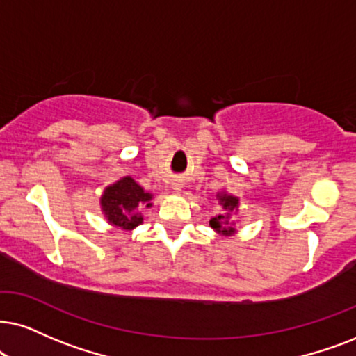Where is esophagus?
I'll list each match as a JSON object with an SVG mask.
<instances>
[{
    "label": "esophagus",
    "instance_id": "1",
    "mask_svg": "<svg viewBox=\"0 0 356 356\" xmlns=\"http://www.w3.org/2000/svg\"><path fill=\"white\" fill-rule=\"evenodd\" d=\"M172 187H174L175 192H181L182 191V184L181 182H174Z\"/></svg>",
    "mask_w": 356,
    "mask_h": 356
}]
</instances>
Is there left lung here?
Returning <instances> with one entry per match:
<instances>
[{
	"mask_svg": "<svg viewBox=\"0 0 356 356\" xmlns=\"http://www.w3.org/2000/svg\"><path fill=\"white\" fill-rule=\"evenodd\" d=\"M217 199H218V204L222 205V211L210 220V227L213 228L218 235L230 236L236 232L235 227H233V223L230 222V215L235 210H238V204H240V200H238V197L230 195V193L227 192H218Z\"/></svg>",
	"mask_w": 356,
	"mask_h": 356,
	"instance_id": "8db88e82",
	"label": "left lung"
}]
</instances>
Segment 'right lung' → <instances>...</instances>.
<instances>
[{"instance_id": "1", "label": "right lung", "mask_w": 356, "mask_h": 356, "mask_svg": "<svg viewBox=\"0 0 356 356\" xmlns=\"http://www.w3.org/2000/svg\"><path fill=\"white\" fill-rule=\"evenodd\" d=\"M152 193L146 192L133 177L126 175L103 192L100 205L108 223L124 232H131L143 223V209L152 205Z\"/></svg>"}]
</instances>
